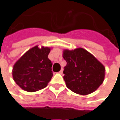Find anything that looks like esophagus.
Instances as JSON below:
<instances>
[{
    "mask_svg": "<svg viewBox=\"0 0 120 120\" xmlns=\"http://www.w3.org/2000/svg\"><path fill=\"white\" fill-rule=\"evenodd\" d=\"M59 74H63V69H62L60 71H59Z\"/></svg>",
    "mask_w": 120,
    "mask_h": 120,
    "instance_id": "obj_1",
    "label": "esophagus"
}]
</instances>
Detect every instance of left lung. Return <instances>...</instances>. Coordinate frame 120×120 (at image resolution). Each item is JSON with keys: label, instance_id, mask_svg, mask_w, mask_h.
<instances>
[{"label": "left lung", "instance_id": "left-lung-1", "mask_svg": "<svg viewBox=\"0 0 120 120\" xmlns=\"http://www.w3.org/2000/svg\"><path fill=\"white\" fill-rule=\"evenodd\" d=\"M67 62L64 68V80L72 92L86 95L95 91L104 80L105 68L91 53L82 48L64 50Z\"/></svg>", "mask_w": 120, "mask_h": 120}]
</instances>
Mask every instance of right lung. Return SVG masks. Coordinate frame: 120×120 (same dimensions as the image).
<instances>
[{
    "mask_svg": "<svg viewBox=\"0 0 120 120\" xmlns=\"http://www.w3.org/2000/svg\"><path fill=\"white\" fill-rule=\"evenodd\" d=\"M50 49L36 46L28 50L14 65V81L27 92H35L47 86L53 76Z\"/></svg>",
    "mask_w": 120,
    "mask_h": 120,
    "instance_id": "right-lung-1",
    "label": "right lung"
}]
</instances>
